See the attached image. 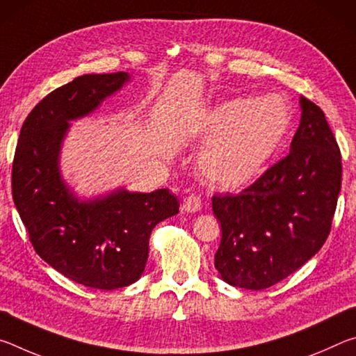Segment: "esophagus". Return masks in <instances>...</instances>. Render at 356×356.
Returning <instances> with one entry per match:
<instances>
[{
  "label": "esophagus",
  "mask_w": 356,
  "mask_h": 356,
  "mask_svg": "<svg viewBox=\"0 0 356 356\" xmlns=\"http://www.w3.org/2000/svg\"><path fill=\"white\" fill-rule=\"evenodd\" d=\"M201 207H202L201 196L190 195V196L185 197V201H184V210H185V212L195 213V212H197V210H201Z\"/></svg>",
  "instance_id": "esophagus-1"
}]
</instances>
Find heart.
Returning a JSON list of instances; mask_svg holds the SVG:
<instances>
[{"mask_svg": "<svg viewBox=\"0 0 356 356\" xmlns=\"http://www.w3.org/2000/svg\"><path fill=\"white\" fill-rule=\"evenodd\" d=\"M291 125V111L278 97L221 102L204 114L209 143L200 155L201 171L227 188L250 184L284 143Z\"/></svg>", "mask_w": 356, "mask_h": 356, "instance_id": "b5f03b06", "label": "heart"}]
</instances>
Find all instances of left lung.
<instances>
[{"label":"left lung","instance_id":"1","mask_svg":"<svg viewBox=\"0 0 356 356\" xmlns=\"http://www.w3.org/2000/svg\"><path fill=\"white\" fill-rule=\"evenodd\" d=\"M291 152L238 195H215L221 225L215 268L227 284L261 291L287 278L322 248L341 191L336 138L316 104L301 95Z\"/></svg>","mask_w":356,"mask_h":356}]
</instances>
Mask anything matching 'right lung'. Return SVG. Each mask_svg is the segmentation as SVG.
Wrapping results in <instances>:
<instances>
[{"instance_id":"right-lung-1","label":"right lung","mask_w":356,"mask_h":356,"mask_svg":"<svg viewBox=\"0 0 356 356\" xmlns=\"http://www.w3.org/2000/svg\"><path fill=\"white\" fill-rule=\"evenodd\" d=\"M129 81V74L75 78L42 99L22 125L12 163V197L38 254L78 284L113 291L140 280L152 229L179 213L170 190L120 188L78 201L59 174L69 120L94 111Z\"/></svg>"}]
</instances>
